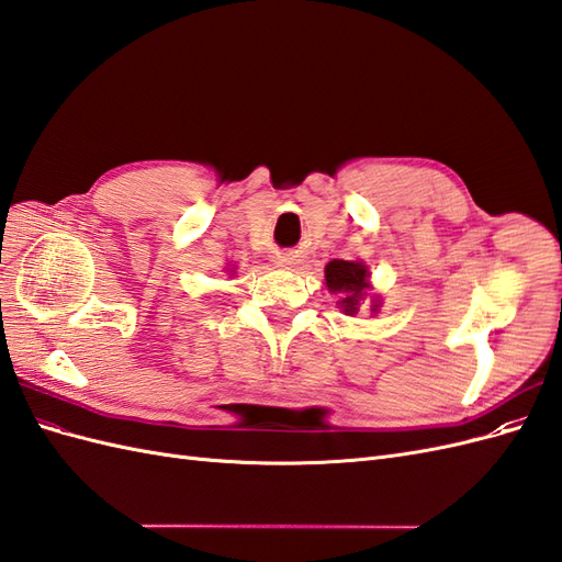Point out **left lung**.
Instances as JSON below:
<instances>
[{
  "mask_svg": "<svg viewBox=\"0 0 562 562\" xmlns=\"http://www.w3.org/2000/svg\"><path fill=\"white\" fill-rule=\"evenodd\" d=\"M326 285L330 293H345L339 304L347 314H356L368 288V269L361 262L333 260L326 265Z\"/></svg>",
  "mask_w": 562,
  "mask_h": 562,
  "instance_id": "1",
  "label": "left lung"
}]
</instances>
